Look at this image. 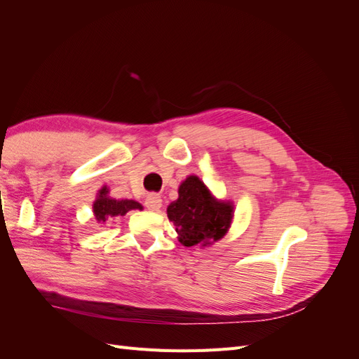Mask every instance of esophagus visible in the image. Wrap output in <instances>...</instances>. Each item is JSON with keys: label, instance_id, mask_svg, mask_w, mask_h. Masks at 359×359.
<instances>
[{"label": "esophagus", "instance_id": "1", "mask_svg": "<svg viewBox=\"0 0 359 359\" xmlns=\"http://www.w3.org/2000/svg\"><path fill=\"white\" fill-rule=\"evenodd\" d=\"M161 203H163L161 196H160V194H157V193L148 194L147 199H145V206H147L149 211H158L161 208Z\"/></svg>", "mask_w": 359, "mask_h": 359}]
</instances>
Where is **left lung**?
<instances>
[{"label": "left lung", "instance_id": "8db88e82", "mask_svg": "<svg viewBox=\"0 0 359 359\" xmlns=\"http://www.w3.org/2000/svg\"><path fill=\"white\" fill-rule=\"evenodd\" d=\"M168 217L182 245L208 247L229 231L233 203L214 198L199 177L189 175L180 184L178 199L169 203Z\"/></svg>", "mask_w": 359, "mask_h": 359}]
</instances>
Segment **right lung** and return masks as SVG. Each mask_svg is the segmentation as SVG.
Segmentation results:
<instances>
[{
	"mask_svg": "<svg viewBox=\"0 0 359 359\" xmlns=\"http://www.w3.org/2000/svg\"><path fill=\"white\" fill-rule=\"evenodd\" d=\"M144 206L132 199H114L109 196V187L103 186L93 203V212L97 223L104 224L112 217L126 215L132 210H142Z\"/></svg>",
	"mask_w": 359,
	"mask_h": 359,
	"instance_id": "add662e5",
	"label": "right lung"
}]
</instances>
